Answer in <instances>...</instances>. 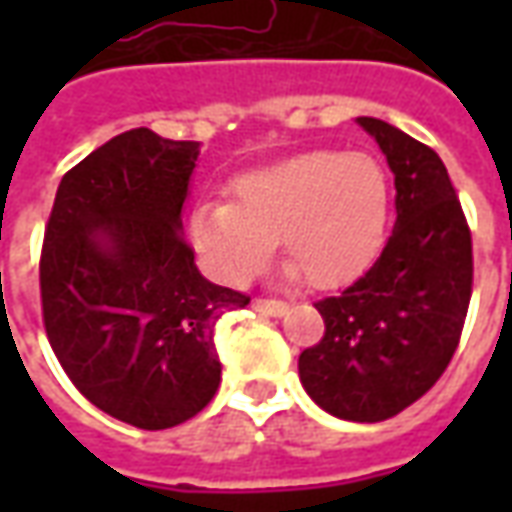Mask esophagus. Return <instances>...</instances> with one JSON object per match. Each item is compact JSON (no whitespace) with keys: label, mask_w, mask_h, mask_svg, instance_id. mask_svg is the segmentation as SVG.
Segmentation results:
<instances>
[{"label":"esophagus","mask_w":512,"mask_h":512,"mask_svg":"<svg viewBox=\"0 0 512 512\" xmlns=\"http://www.w3.org/2000/svg\"><path fill=\"white\" fill-rule=\"evenodd\" d=\"M252 307H255L257 312H263V315H271V318H282V315L288 312V304L277 299H255L252 301Z\"/></svg>","instance_id":"34e87169"}]
</instances>
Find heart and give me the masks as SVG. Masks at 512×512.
I'll return each mask as SVG.
<instances>
[{
    "label": "heart",
    "instance_id": "obj_1",
    "mask_svg": "<svg viewBox=\"0 0 512 512\" xmlns=\"http://www.w3.org/2000/svg\"><path fill=\"white\" fill-rule=\"evenodd\" d=\"M389 227V180L367 153L310 150L233 180V202H200L189 238L224 282H244L279 238L288 274L312 288H340L362 277Z\"/></svg>",
    "mask_w": 512,
    "mask_h": 512
}]
</instances>
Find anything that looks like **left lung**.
Segmentation results:
<instances>
[{
    "label": "left lung",
    "mask_w": 512,
    "mask_h": 512,
    "mask_svg": "<svg viewBox=\"0 0 512 512\" xmlns=\"http://www.w3.org/2000/svg\"><path fill=\"white\" fill-rule=\"evenodd\" d=\"M395 175V230L365 277L318 301L326 332L299 356L307 395L332 417L381 422L450 365L472 299V235L447 167L428 145L356 117Z\"/></svg>",
    "instance_id": "8db88e82"
}]
</instances>
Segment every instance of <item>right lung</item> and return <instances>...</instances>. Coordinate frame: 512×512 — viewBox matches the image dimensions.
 <instances>
[{"label": "right lung", "instance_id": "obj_1", "mask_svg": "<svg viewBox=\"0 0 512 512\" xmlns=\"http://www.w3.org/2000/svg\"><path fill=\"white\" fill-rule=\"evenodd\" d=\"M200 142L131 128L60 180L43 255L46 334L73 386L109 417L175 428L222 381L213 332L249 296L213 285L183 238Z\"/></svg>", "mask_w": 512, "mask_h": 512}]
</instances>
